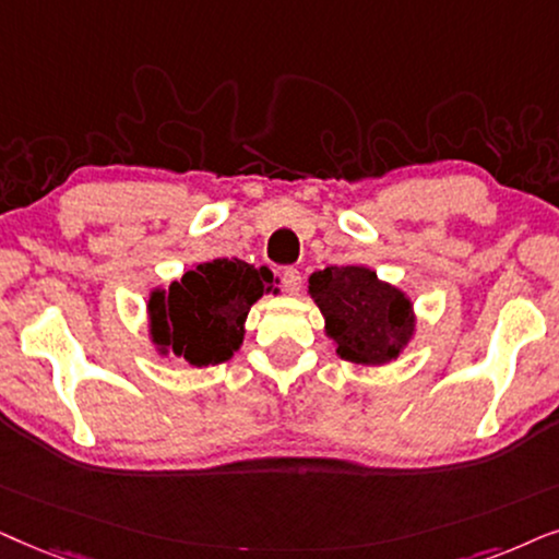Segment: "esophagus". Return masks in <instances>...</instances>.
I'll return each mask as SVG.
<instances>
[{
  "label": "esophagus",
  "mask_w": 559,
  "mask_h": 559,
  "mask_svg": "<svg viewBox=\"0 0 559 559\" xmlns=\"http://www.w3.org/2000/svg\"><path fill=\"white\" fill-rule=\"evenodd\" d=\"M284 288L288 294H299L301 292V271L299 267H284Z\"/></svg>",
  "instance_id": "esophagus-1"
}]
</instances>
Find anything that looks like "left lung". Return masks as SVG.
Returning a JSON list of instances; mask_svg holds the SVG:
<instances>
[{
	"label": "left lung",
	"instance_id": "8db88e82",
	"mask_svg": "<svg viewBox=\"0 0 559 559\" xmlns=\"http://www.w3.org/2000/svg\"><path fill=\"white\" fill-rule=\"evenodd\" d=\"M309 294L322 309L326 334L342 360L383 366L412 334V304L362 265H330L311 273Z\"/></svg>",
	"mask_w": 559,
	"mask_h": 559
}]
</instances>
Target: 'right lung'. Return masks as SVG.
<instances>
[{
    "label": "right lung",
    "instance_id": "1",
    "mask_svg": "<svg viewBox=\"0 0 559 559\" xmlns=\"http://www.w3.org/2000/svg\"><path fill=\"white\" fill-rule=\"evenodd\" d=\"M273 284L267 267L217 258L186 271L151 299L153 340L191 366H217L242 342L252 304Z\"/></svg>",
    "mask_w": 559,
    "mask_h": 559
}]
</instances>
